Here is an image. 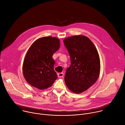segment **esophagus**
<instances>
[{"mask_svg": "<svg viewBox=\"0 0 125 125\" xmlns=\"http://www.w3.org/2000/svg\"><path fill=\"white\" fill-rule=\"evenodd\" d=\"M63 75H64V74L63 73H59L58 74V76L59 78L62 77L63 76Z\"/></svg>", "mask_w": 125, "mask_h": 125, "instance_id": "34e87169", "label": "esophagus"}]
</instances>
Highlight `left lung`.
<instances>
[{
	"label": "left lung",
	"mask_w": 125,
	"mask_h": 125,
	"mask_svg": "<svg viewBox=\"0 0 125 125\" xmlns=\"http://www.w3.org/2000/svg\"><path fill=\"white\" fill-rule=\"evenodd\" d=\"M63 43L71 60V65L65 73V83L72 92L82 93L99 77L101 64L98 52L91 40L84 35L67 37Z\"/></svg>",
	"instance_id": "8db88e82"
}]
</instances>
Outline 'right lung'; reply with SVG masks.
<instances>
[{
	"instance_id": "add662e5",
	"label": "right lung",
	"mask_w": 125,
	"mask_h": 125,
	"mask_svg": "<svg viewBox=\"0 0 125 125\" xmlns=\"http://www.w3.org/2000/svg\"><path fill=\"white\" fill-rule=\"evenodd\" d=\"M60 47V40L52 36L41 37L31 44L22 65L23 77L31 86L39 90L52 86L58 78L52 56Z\"/></svg>"
}]
</instances>
